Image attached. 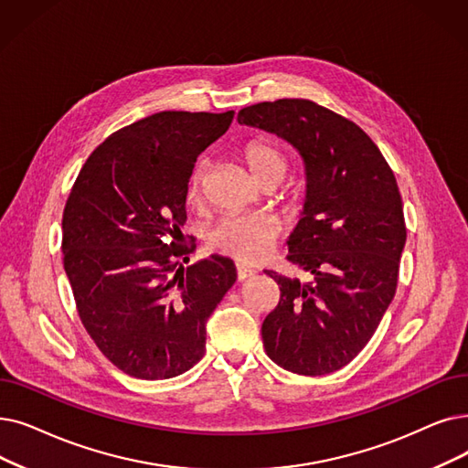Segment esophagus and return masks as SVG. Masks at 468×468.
<instances>
[{"instance_id":"34e87169","label":"esophagus","mask_w":468,"mask_h":468,"mask_svg":"<svg viewBox=\"0 0 468 468\" xmlns=\"http://www.w3.org/2000/svg\"><path fill=\"white\" fill-rule=\"evenodd\" d=\"M254 273H256V271H254L252 268L245 266V263H237V277H239V281H245V279L252 277Z\"/></svg>"}]
</instances>
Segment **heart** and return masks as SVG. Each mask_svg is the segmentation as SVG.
<instances>
[{"instance_id": "b5f03b06", "label": "heart", "mask_w": 468, "mask_h": 468, "mask_svg": "<svg viewBox=\"0 0 468 468\" xmlns=\"http://www.w3.org/2000/svg\"><path fill=\"white\" fill-rule=\"evenodd\" d=\"M247 168L261 186H277L287 176L291 168V156L279 145L268 141H250L240 151ZM207 162L202 160L189 176L187 198L198 202L205 187ZM281 235V223L270 216L260 212L249 214H228L219 218L214 228L208 231V245L218 252L228 254L239 261H256L266 256L275 240Z\"/></svg>"}]
</instances>
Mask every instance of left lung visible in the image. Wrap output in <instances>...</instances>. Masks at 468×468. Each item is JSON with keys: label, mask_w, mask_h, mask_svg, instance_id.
Wrapping results in <instances>:
<instances>
[{"label": "left lung", "mask_w": 468, "mask_h": 468, "mask_svg": "<svg viewBox=\"0 0 468 468\" xmlns=\"http://www.w3.org/2000/svg\"><path fill=\"white\" fill-rule=\"evenodd\" d=\"M237 120L291 141L308 174L287 260L314 281L266 271L281 298L263 319V348L291 373H335L371 340L398 289L408 228L396 176L356 122L314 101H263Z\"/></svg>", "instance_id": "obj_1"}]
</instances>
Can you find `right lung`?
<instances>
[{
    "label": "right lung",
    "mask_w": 468,
    "mask_h": 468,
    "mask_svg": "<svg viewBox=\"0 0 468 468\" xmlns=\"http://www.w3.org/2000/svg\"><path fill=\"white\" fill-rule=\"evenodd\" d=\"M235 112L165 111L95 147L63 210V266L76 312L114 367L160 380L207 350V319L237 279L228 256L189 268L186 198L197 156Z\"/></svg>",
    "instance_id": "add662e5"
}]
</instances>
